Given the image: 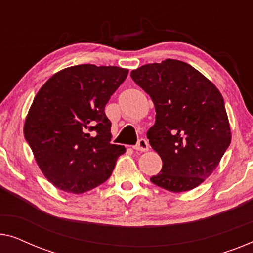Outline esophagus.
I'll return each instance as SVG.
<instances>
[{
  "label": "esophagus",
  "mask_w": 253,
  "mask_h": 253,
  "mask_svg": "<svg viewBox=\"0 0 253 253\" xmlns=\"http://www.w3.org/2000/svg\"><path fill=\"white\" fill-rule=\"evenodd\" d=\"M133 148L136 151H140V152H146L148 151V143L146 139H144V138H140L139 140H138V143L136 146H133Z\"/></svg>",
  "instance_id": "esophagus-1"
}]
</instances>
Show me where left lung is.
Returning a JSON list of instances; mask_svg holds the SVG:
<instances>
[{"label":"left lung","instance_id":"8db88e82","mask_svg":"<svg viewBox=\"0 0 253 253\" xmlns=\"http://www.w3.org/2000/svg\"><path fill=\"white\" fill-rule=\"evenodd\" d=\"M131 78L157 112L147 138L162 169L151 182L171 192L195 189L215 170L230 145L220 91L191 65L171 58L132 70Z\"/></svg>","mask_w":253,"mask_h":253}]
</instances>
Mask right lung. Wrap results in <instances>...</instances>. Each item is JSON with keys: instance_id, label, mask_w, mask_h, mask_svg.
Instances as JSON below:
<instances>
[{"instance_id": "add662e5", "label": "right lung", "mask_w": 253, "mask_h": 253, "mask_svg": "<svg viewBox=\"0 0 253 253\" xmlns=\"http://www.w3.org/2000/svg\"><path fill=\"white\" fill-rule=\"evenodd\" d=\"M127 69L81 64L63 69L37 93L24 136L48 181L65 192L102 184L126 152L110 143L106 103L126 81Z\"/></svg>"}]
</instances>
